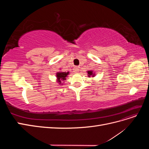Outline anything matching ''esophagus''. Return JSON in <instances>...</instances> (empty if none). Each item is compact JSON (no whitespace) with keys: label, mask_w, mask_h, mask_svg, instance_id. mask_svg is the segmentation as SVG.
Returning <instances> with one entry per match:
<instances>
[{"label":"esophagus","mask_w":149,"mask_h":149,"mask_svg":"<svg viewBox=\"0 0 149 149\" xmlns=\"http://www.w3.org/2000/svg\"><path fill=\"white\" fill-rule=\"evenodd\" d=\"M73 71H74V73H78V71H79V68H78V67H75V68H74Z\"/></svg>","instance_id":"34e87169"}]
</instances>
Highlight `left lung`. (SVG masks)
<instances>
[{"label": "left lung", "mask_w": 149, "mask_h": 149, "mask_svg": "<svg viewBox=\"0 0 149 149\" xmlns=\"http://www.w3.org/2000/svg\"><path fill=\"white\" fill-rule=\"evenodd\" d=\"M87 72H88V77H94V76H95V74H94V73H93V71H87Z\"/></svg>", "instance_id": "obj_1"}]
</instances>
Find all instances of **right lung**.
Here are the masks:
<instances>
[{
  "label": "right lung",
  "mask_w": 149,
  "mask_h": 149,
  "mask_svg": "<svg viewBox=\"0 0 149 149\" xmlns=\"http://www.w3.org/2000/svg\"><path fill=\"white\" fill-rule=\"evenodd\" d=\"M70 72L68 71V72H58L56 73V79H57V82L59 83L60 84H61V81H64L66 80V77L68 76V75L69 74ZM63 84H61V85H62Z\"/></svg>",
  "instance_id": "1"
}]
</instances>
